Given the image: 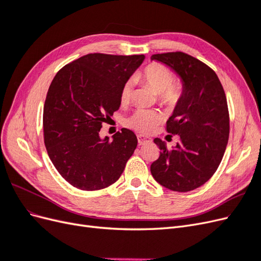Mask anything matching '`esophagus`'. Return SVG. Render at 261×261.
I'll use <instances>...</instances> for the list:
<instances>
[{
  "instance_id": "1",
  "label": "esophagus",
  "mask_w": 261,
  "mask_h": 261,
  "mask_svg": "<svg viewBox=\"0 0 261 261\" xmlns=\"http://www.w3.org/2000/svg\"><path fill=\"white\" fill-rule=\"evenodd\" d=\"M137 138H138V144L139 145H145V144H148V143H150V141H151V139L148 138V137H145L143 135H138Z\"/></svg>"
}]
</instances>
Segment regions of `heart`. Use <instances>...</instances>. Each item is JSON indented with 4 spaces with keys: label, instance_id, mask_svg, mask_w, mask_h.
Listing matches in <instances>:
<instances>
[{
    "label": "heart",
    "instance_id": "obj_1",
    "mask_svg": "<svg viewBox=\"0 0 261 261\" xmlns=\"http://www.w3.org/2000/svg\"><path fill=\"white\" fill-rule=\"evenodd\" d=\"M138 78L143 80L158 93V98L163 106L174 107L183 94V88L177 83H173L174 75L172 70L160 63H151L144 68L138 75ZM134 82L127 81L121 90V102L126 103L132 99ZM162 121V114L156 110L137 109L128 117H126L125 125L127 127L141 134L152 133L156 126Z\"/></svg>",
    "mask_w": 261,
    "mask_h": 261
}]
</instances>
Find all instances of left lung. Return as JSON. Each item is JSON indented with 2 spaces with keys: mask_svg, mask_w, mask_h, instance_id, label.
<instances>
[{
  "mask_svg": "<svg viewBox=\"0 0 261 261\" xmlns=\"http://www.w3.org/2000/svg\"><path fill=\"white\" fill-rule=\"evenodd\" d=\"M151 60L181 78L183 94L167 122V132L180 139L171 149L160 138L153 140L160 155L150 171L165 188L191 192L210 179L223 158L230 134L225 92L215 70L192 55L168 52L153 54Z\"/></svg>",
  "mask_w": 261,
  "mask_h": 261,
  "instance_id": "1",
  "label": "left lung"
}]
</instances>
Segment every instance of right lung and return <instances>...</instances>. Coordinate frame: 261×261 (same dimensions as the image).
Wrapping results in <instances>:
<instances>
[{
    "label": "right lung",
    "mask_w": 261,
    "mask_h": 261,
    "mask_svg": "<svg viewBox=\"0 0 261 261\" xmlns=\"http://www.w3.org/2000/svg\"><path fill=\"white\" fill-rule=\"evenodd\" d=\"M145 55L90 53L62 67L43 108V137L50 159L66 181L98 191L120 178L137 147L134 132L122 128L101 139L102 123L121 106V90Z\"/></svg>",
    "instance_id": "right-lung-1"
}]
</instances>
